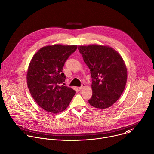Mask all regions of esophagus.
Masks as SVG:
<instances>
[{"label": "esophagus", "instance_id": "34e87169", "mask_svg": "<svg viewBox=\"0 0 154 154\" xmlns=\"http://www.w3.org/2000/svg\"><path fill=\"white\" fill-rule=\"evenodd\" d=\"M84 87H85V84L84 83H82V85L79 87V89L80 90H82V89H83Z\"/></svg>", "mask_w": 154, "mask_h": 154}]
</instances>
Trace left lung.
Returning a JSON list of instances; mask_svg holds the SVG:
<instances>
[{
	"instance_id": "1",
	"label": "left lung",
	"mask_w": 154,
	"mask_h": 154,
	"mask_svg": "<svg viewBox=\"0 0 154 154\" xmlns=\"http://www.w3.org/2000/svg\"><path fill=\"white\" fill-rule=\"evenodd\" d=\"M78 49L90 69L93 95L88 100L93 107L105 109L115 103L123 93L127 71L121 56L104 46H79Z\"/></svg>"
}]
</instances>
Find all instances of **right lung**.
Returning a JSON list of instances; mask_svg holds the SVG:
<instances>
[{"mask_svg":"<svg viewBox=\"0 0 154 154\" xmlns=\"http://www.w3.org/2000/svg\"><path fill=\"white\" fill-rule=\"evenodd\" d=\"M77 49L76 45L43 47L30 63L27 74L29 90L35 102L48 112L64 111L75 94L71 88L60 85L65 82L62 72L64 63Z\"/></svg>","mask_w":154,"mask_h":154,"instance_id":"obj_1","label":"right lung"}]
</instances>
